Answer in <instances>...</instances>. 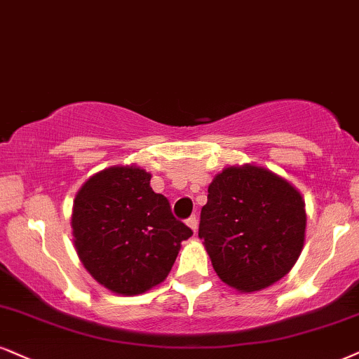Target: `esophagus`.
I'll return each mask as SVG.
<instances>
[{
    "instance_id": "1",
    "label": "esophagus",
    "mask_w": 359,
    "mask_h": 359,
    "mask_svg": "<svg viewBox=\"0 0 359 359\" xmlns=\"http://www.w3.org/2000/svg\"><path fill=\"white\" fill-rule=\"evenodd\" d=\"M187 224L189 228L193 229V233L196 234L198 233V216L196 215H193V216H189V218L187 219Z\"/></svg>"
}]
</instances>
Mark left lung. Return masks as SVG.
<instances>
[{
    "instance_id": "left-lung-1",
    "label": "left lung",
    "mask_w": 359,
    "mask_h": 359,
    "mask_svg": "<svg viewBox=\"0 0 359 359\" xmlns=\"http://www.w3.org/2000/svg\"><path fill=\"white\" fill-rule=\"evenodd\" d=\"M302 193L266 168L229 166L215 176L200 231L219 280L241 293L281 280L302 255Z\"/></svg>"
}]
</instances>
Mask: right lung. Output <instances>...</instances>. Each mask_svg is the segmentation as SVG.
<instances>
[{
    "label": "right lung",
    "mask_w": 359,
    "mask_h": 359,
    "mask_svg": "<svg viewBox=\"0 0 359 359\" xmlns=\"http://www.w3.org/2000/svg\"><path fill=\"white\" fill-rule=\"evenodd\" d=\"M138 166H111L83 184L73 205L74 248L83 266L116 294H141L166 280L193 231Z\"/></svg>",
    "instance_id": "1"
}]
</instances>
